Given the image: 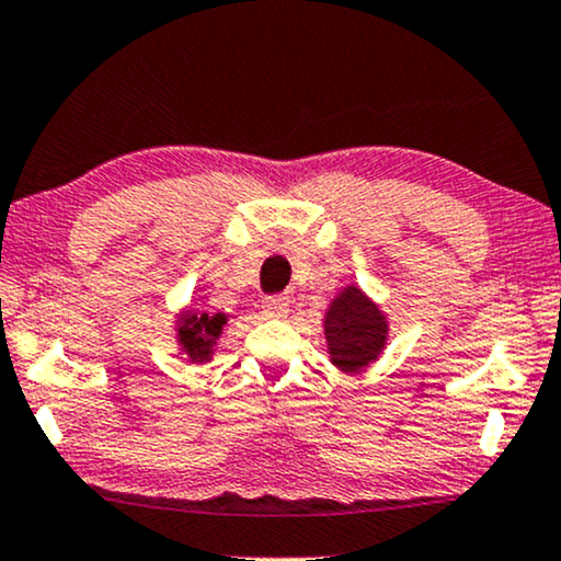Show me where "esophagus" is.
I'll use <instances>...</instances> for the list:
<instances>
[{"mask_svg":"<svg viewBox=\"0 0 561 561\" xmlns=\"http://www.w3.org/2000/svg\"><path fill=\"white\" fill-rule=\"evenodd\" d=\"M261 310H264L266 318H285L289 312V300L285 295L266 297V300L261 302Z\"/></svg>","mask_w":561,"mask_h":561,"instance_id":"esophagus-1","label":"esophagus"}]
</instances>
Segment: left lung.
<instances>
[{
  "instance_id": "8db88e82",
  "label": "left lung",
  "mask_w": 561,
  "mask_h": 561,
  "mask_svg": "<svg viewBox=\"0 0 561 561\" xmlns=\"http://www.w3.org/2000/svg\"><path fill=\"white\" fill-rule=\"evenodd\" d=\"M323 333L333 367L341 371H362L385 351L390 323L371 297L356 285H348L328 305Z\"/></svg>"
}]
</instances>
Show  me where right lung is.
Segmentation results:
<instances>
[{
  "instance_id": "add662e5",
  "label": "right lung",
  "mask_w": 561,
  "mask_h": 561,
  "mask_svg": "<svg viewBox=\"0 0 561 561\" xmlns=\"http://www.w3.org/2000/svg\"><path fill=\"white\" fill-rule=\"evenodd\" d=\"M226 323V312H215V316H210V312L184 308L174 320L179 351L186 354L192 364L210 362L215 348H218V339Z\"/></svg>"
}]
</instances>
